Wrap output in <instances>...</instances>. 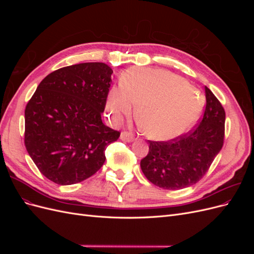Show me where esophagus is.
<instances>
[{
	"label": "esophagus",
	"instance_id": "obj_1",
	"mask_svg": "<svg viewBox=\"0 0 254 254\" xmlns=\"http://www.w3.org/2000/svg\"><path fill=\"white\" fill-rule=\"evenodd\" d=\"M121 140L125 141V142H132L133 141V135L131 133H129L127 131H123L121 133Z\"/></svg>",
	"mask_w": 254,
	"mask_h": 254
}]
</instances>
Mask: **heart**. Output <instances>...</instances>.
<instances>
[{
    "instance_id": "1",
    "label": "heart",
    "mask_w": 254,
    "mask_h": 254,
    "mask_svg": "<svg viewBox=\"0 0 254 254\" xmlns=\"http://www.w3.org/2000/svg\"><path fill=\"white\" fill-rule=\"evenodd\" d=\"M121 89L112 90L106 110L115 124L131 114L149 139L165 141L187 132L202 112L204 98L188 81L164 70L134 68L123 74Z\"/></svg>"
}]
</instances>
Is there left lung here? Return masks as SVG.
Listing matches in <instances>:
<instances>
[{"label": "left lung", "instance_id": "obj_1", "mask_svg": "<svg viewBox=\"0 0 254 254\" xmlns=\"http://www.w3.org/2000/svg\"><path fill=\"white\" fill-rule=\"evenodd\" d=\"M206 105L200 123L170 141H148V155L141 160L142 172L164 190H181L197 183L218 155L225 137L226 112L205 87Z\"/></svg>", "mask_w": 254, "mask_h": 254}]
</instances>
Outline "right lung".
<instances>
[{
  "label": "right lung",
  "mask_w": 254,
  "mask_h": 254,
  "mask_svg": "<svg viewBox=\"0 0 254 254\" xmlns=\"http://www.w3.org/2000/svg\"><path fill=\"white\" fill-rule=\"evenodd\" d=\"M113 71L103 63L61 67L38 86L25 108L24 143L40 173L60 186L88 179L120 131L102 121Z\"/></svg>",
  "instance_id": "add662e5"
}]
</instances>
